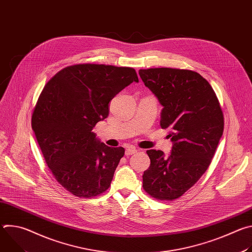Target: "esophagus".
Returning a JSON list of instances; mask_svg holds the SVG:
<instances>
[{
	"mask_svg": "<svg viewBox=\"0 0 252 252\" xmlns=\"http://www.w3.org/2000/svg\"><path fill=\"white\" fill-rule=\"evenodd\" d=\"M137 152V150L133 147H129L126 150V156H131V155H134L135 153Z\"/></svg>",
	"mask_w": 252,
	"mask_h": 252,
	"instance_id": "obj_1",
	"label": "esophagus"
}]
</instances>
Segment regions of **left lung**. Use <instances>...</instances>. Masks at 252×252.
Instances as JSON below:
<instances>
[{"mask_svg": "<svg viewBox=\"0 0 252 252\" xmlns=\"http://www.w3.org/2000/svg\"><path fill=\"white\" fill-rule=\"evenodd\" d=\"M138 74L163 106L160 126L168 129L171 154L150 150L142 188L158 200H174L192 188L208 168L223 132L221 106L209 83L189 69L155 67Z\"/></svg>", "mask_w": 252, "mask_h": 252, "instance_id": "8db88e82", "label": "left lung"}]
</instances>
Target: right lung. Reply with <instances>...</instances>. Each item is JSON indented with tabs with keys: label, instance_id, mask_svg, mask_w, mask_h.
<instances>
[{
	"label": "right lung",
	"instance_id": "add662e5",
	"mask_svg": "<svg viewBox=\"0 0 252 252\" xmlns=\"http://www.w3.org/2000/svg\"><path fill=\"white\" fill-rule=\"evenodd\" d=\"M132 82H138L132 67L79 63L58 71L43 89L32 128L53 175L71 194L90 198L111 187L125 149L105 146L92 130Z\"/></svg>",
	"mask_w": 252,
	"mask_h": 252
}]
</instances>
